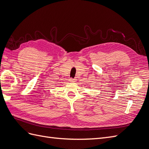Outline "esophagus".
Masks as SVG:
<instances>
[{
    "instance_id": "34e87169",
    "label": "esophagus",
    "mask_w": 149,
    "mask_h": 149,
    "mask_svg": "<svg viewBox=\"0 0 149 149\" xmlns=\"http://www.w3.org/2000/svg\"><path fill=\"white\" fill-rule=\"evenodd\" d=\"M75 81H76V79H75V78H70V81H71V82H74Z\"/></svg>"
}]
</instances>
